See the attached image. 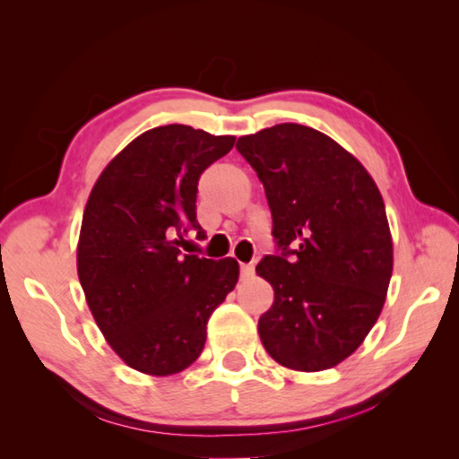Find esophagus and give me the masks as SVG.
Segmentation results:
<instances>
[{"mask_svg": "<svg viewBox=\"0 0 459 459\" xmlns=\"http://www.w3.org/2000/svg\"><path fill=\"white\" fill-rule=\"evenodd\" d=\"M255 276V266L252 264H240V278L242 280H248Z\"/></svg>", "mask_w": 459, "mask_h": 459, "instance_id": "obj_1", "label": "esophagus"}]
</instances>
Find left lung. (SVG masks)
Listing matches in <instances>:
<instances>
[{
  "label": "left lung",
  "instance_id": "8db88e82",
  "mask_svg": "<svg viewBox=\"0 0 459 459\" xmlns=\"http://www.w3.org/2000/svg\"><path fill=\"white\" fill-rule=\"evenodd\" d=\"M240 152L264 185L272 235L258 276L274 304L258 319L268 355L316 373L363 343L393 276V237L377 183L355 155L301 124L242 135Z\"/></svg>",
  "mask_w": 459,
  "mask_h": 459
}]
</instances>
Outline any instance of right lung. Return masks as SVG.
Listing matches in <instances>:
<instances>
[{
  "label": "right lung",
  "mask_w": 459,
  "mask_h": 459,
  "mask_svg": "<svg viewBox=\"0 0 459 459\" xmlns=\"http://www.w3.org/2000/svg\"><path fill=\"white\" fill-rule=\"evenodd\" d=\"M235 135L160 126L106 165L86 201L76 270L96 325L126 365L152 377L197 360L207 324L238 281L235 258L181 255L199 230L201 173L227 155Z\"/></svg>",
  "instance_id": "1"
}]
</instances>
